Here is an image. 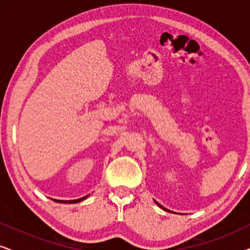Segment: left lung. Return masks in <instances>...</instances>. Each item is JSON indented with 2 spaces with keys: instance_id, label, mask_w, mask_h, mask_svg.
<instances>
[{
  "instance_id": "left-lung-1",
  "label": "left lung",
  "mask_w": 250,
  "mask_h": 250,
  "mask_svg": "<svg viewBox=\"0 0 250 250\" xmlns=\"http://www.w3.org/2000/svg\"><path fill=\"white\" fill-rule=\"evenodd\" d=\"M155 203L157 204V205H158V206L160 207V208H162V209H164V210H166V211H169V213H172V211H170V210H168V209H167V208H165V207H164V206H162V205H160V204H158V203H157V201L155 200Z\"/></svg>"
}]
</instances>
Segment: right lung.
Instances as JSON below:
<instances>
[{
  "mask_svg": "<svg viewBox=\"0 0 250 250\" xmlns=\"http://www.w3.org/2000/svg\"><path fill=\"white\" fill-rule=\"evenodd\" d=\"M88 196H85L83 198H80V199H75V200H57V199H53L54 201H57V203H61V204H76V203H80V201L86 199Z\"/></svg>",
  "mask_w": 250,
  "mask_h": 250,
  "instance_id": "obj_1",
  "label": "right lung"
}]
</instances>
